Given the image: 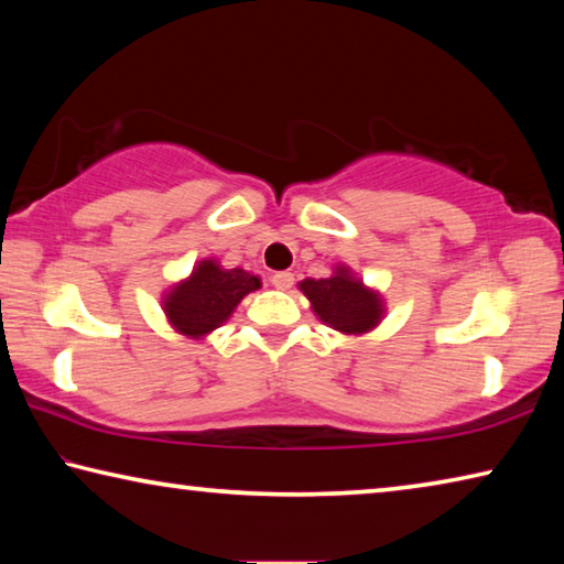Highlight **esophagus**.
I'll return each instance as SVG.
<instances>
[{
    "mask_svg": "<svg viewBox=\"0 0 564 564\" xmlns=\"http://www.w3.org/2000/svg\"><path fill=\"white\" fill-rule=\"evenodd\" d=\"M271 283H273L275 289H279V291H289L291 285H293V273H291V271H279V273H273Z\"/></svg>",
    "mask_w": 564,
    "mask_h": 564,
    "instance_id": "34e87169",
    "label": "esophagus"
}]
</instances>
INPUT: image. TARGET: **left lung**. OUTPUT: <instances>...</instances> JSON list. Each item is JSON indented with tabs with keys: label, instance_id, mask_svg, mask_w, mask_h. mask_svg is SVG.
Masks as SVG:
<instances>
[{
	"label": "left lung",
	"instance_id": "left-lung-1",
	"mask_svg": "<svg viewBox=\"0 0 564 564\" xmlns=\"http://www.w3.org/2000/svg\"><path fill=\"white\" fill-rule=\"evenodd\" d=\"M299 291L311 301L321 323L343 336H366L386 318L383 295L362 283L346 263L333 265L328 279H303Z\"/></svg>",
	"mask_w": 564,
	"mask_h": 564
}]
</instances>
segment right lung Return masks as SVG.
I'll use <instances>...</instances> for the list:
<instances>
[{
  "label": "right lung",
  "mask_w": 564,
  "mask_h": 564,
  "mask_svg": "<svg viewBox=\"0 0 564 564\" xmlns=\"http://www.w3.org/2000/svg\"><path fill=\"white\" fill-rule=\"evenodd\" d=\"M261 289L259 275L243 269H224L216 259L196 261L186 279L161 295L169 326L194 340H204L234 316L248 293Z\"/></svg>",
  "instance_id": "1"
}]
</instances>
